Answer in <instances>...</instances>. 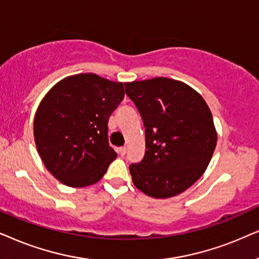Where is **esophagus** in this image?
<instances>
[{"mask_svg": "<svg viewBox=\"0 0 259 259\" xmlns=\"http://www.w3.org/2000/svg\"><path fill=\"white\" fill-rule=\"evenodd\" d=\"M118 154L120 155V156H124V155L126 154V148L125 147L118 148Z\"/></svg>", "mask_w": 259, "mask_h": 259, "instance_id": "1", "label": "esophagus"}]
</instances>
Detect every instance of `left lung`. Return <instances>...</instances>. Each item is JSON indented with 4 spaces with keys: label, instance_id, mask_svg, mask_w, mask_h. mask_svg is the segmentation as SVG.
I'll list each match as a JSON object with an SVG mask.
<instances>
[{
    "label": "left lung",
    "instance_id": "1",
    "mask_svg": "<svg viewBox=\"0 0 259 259\" xmlns=\"http://www.w3.org/2000/svg\"><path fill=\"white\" fill-rule=\"evenodd\" d=\"M146 127L142 161L129 165L133 182L156 199L178 195L204 174L217 146L212 112L182 81L153 78L125 82Z\"/></svg>",
    "mask_w": 259,
    "mask_h": 259
}]
</instances>
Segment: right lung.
<instances>
[{
    "label": "right lung",
    "mask_w": 259,
    "mask_h": 259,
    "mask_svg": "<svg viewBox=\"0 0 259 259\" xmlns=\"http://www.w3.org/2000/svg\"><path fill=\"white\" fill-rule=\"evenodd\" d=\"M123 98V82L95 73L71 75L47 92L34 117V140L55 179L70 187L101 180L117 157L108 122Z\"/></svg>",
    "instance_id": "right-lung-1"
}]
</instances>
